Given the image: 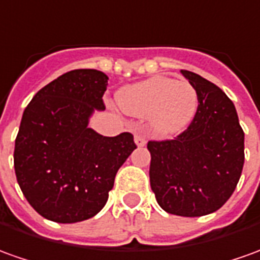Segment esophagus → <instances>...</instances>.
Instances as JSON below:
<instances>
[{
	"instance_id": "obj_1",
	"label": "esophagus",
	"mask_w": 260,
	"mask_h": 260,
	"mask_svg": "<svg viewBox=\"0 0 260 260\" xmlns=\"http://www.w3.org/2000/svg\"><path fill=\"white\" fill-rule=\"evenodd\" d=\"M134 141H135L137 146H145V145H146V138H145L142 134H135Z\"/></svg>"
}]
</instances>
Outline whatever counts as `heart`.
Wrapping results in <instances>:
<instances>
[{"instance_id": "1", "label": "heart", "mask_w": 260, "mask_h": 260, "mask_svg": "<svg viewBox=\"0 0 260 260\" xmlns=\"http://www.w3.org/2000/svg\"><path fill=\"white\" fill-rule=\"evenodd\" d=\"M116 101L125 114L149 118L151 129L162 137L178 135L186 129L199 107L195 86L188 81L167 77L123 86L116 93Z\"/></svg>"}]
</instances>
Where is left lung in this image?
<instances>
[{
  "label": "left lung",
  "instance_id": "1",
  "mask_svg": "<svg viewBox=\"0 0 260 260\" xmlns=\"http://www.w3.org/2000/svg\"><path fill=\"white\" fill-rule=\"evenodd\" d=\"M181 72L197 88L198 112L178 138L148 142L149 179L164 211L193 218L218 211L234 193L245 162V134L226 93L195 72Z\"/></svg>",
  "mask_w": 260,
  "mask_h": 260
}]
</instances>
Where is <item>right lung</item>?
<instances>
[{
    "label": "right lung",
    "instance_id": "right-lung-1",
    "mask_svg": "<svg viewBox=\"0 0 260 260\" xmlns=\"http://www.w3.org/2000/svg\"><path fill=\"white\" fill-rule=\"evenodd\" d=\"M108 77L74 70L34 95L15 139L14 168L24 197L41 216L75 223L105 206L118 169L137 148L129 132L104 137L89 128L104 111Z\"/></svg>",
    "mask_w": 260,
    "mask_h": 260
}]
</instances>
